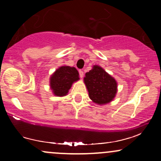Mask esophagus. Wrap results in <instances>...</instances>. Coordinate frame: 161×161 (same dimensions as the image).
I'll use <instances>...</instances> for the list:
<instances>
[{"label": "esophagus", "mask_w": 161, "mask_h": 161, "mask_svg": "<svg viewBox=\"0 0 161 161\" xmlns=\"http://www.w3.org/2000/svg\"><path fill=\"white\" fill-rule=\"evenodd\" d=\"M79 76H80L81 78H82V77L84 76V73H83L82 70H79Z\"/></svg>", "instance_id": "obj_1"}]
</instances>
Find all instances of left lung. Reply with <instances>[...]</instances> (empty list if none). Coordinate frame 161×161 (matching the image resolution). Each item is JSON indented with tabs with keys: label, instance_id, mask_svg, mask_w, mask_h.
I'll return each mask as SVG.
<instances>
[{
	"label": "left lung",
	"instance_id": "8db88e82",
	"mask_svg": "<svg viewBox=\"0 0 161 161\" xmlns=\"http://www.w3.org/2000/svg\"><path fill=\"white\" fill-rule=\"evenodd\" d=\"M84 82L90 99L103 105L112 101L117 92V82L101 66L95 65L86 73Z\"/></svg>",
	"mask_w": 161,
	"mask_h": 161
}]
</instances>
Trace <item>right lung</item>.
Listing matches in <instances>:
<instances>
[{"instance_id":"right-lung-1","label":"right lung","mask_w":161,"mask_h":161,"mask_svg":"<svg viewBox=\"0 0 161 161\" xmlns=\"http://www.w3.org/2000/svg\"><path fill=\"white\" fill-rule=\"evenodd\" d=\"M79 79V72L75 67L63 66L59 67L50 78V87L53 95L63 97L67 95L73 82Z\"/></svg>"}]
</instances>
